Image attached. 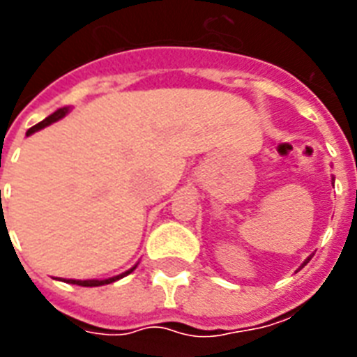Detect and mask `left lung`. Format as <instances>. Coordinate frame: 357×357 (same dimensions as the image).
Wrapping results in <instances>:
<instances>
[{"label": "left lung", "instance_id": "obj_1", "mask_svg": "<svg viewBox=\"0 0 357 357\" xmlns=\"http://www.w3.org/2000/svg\"><path fill=\"white\" fill-rule=\"evenodd\" d=\"M310 259H311V255H310V257H307V259L304 261V263H302V266H305V265H307V263H310ZM302 266H300V268H302Z\"/></svg>", "mask_w": 357, "mask_h": 357}]
</instances>
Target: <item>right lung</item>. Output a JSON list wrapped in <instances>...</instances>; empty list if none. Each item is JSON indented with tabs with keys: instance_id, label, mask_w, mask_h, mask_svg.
I'll return each instance as SVG.
<instances>
[{
	"instance_id": "1",
	"label": "right lung",
	"mask_w": 357,
	"mask_h": 357,
	"mask_svg": "<svg viewBox=\"0 0 357 357\" xmlns=\"http://www.w3.org/2000/svg\"><path fill=\"white\" fill-rule=\"evenodd\" d=\"M66 113H68V107H63V109H59V111H55L53 114H50L47 119H44L42 122H38L36 126H33V128L27 129V137L29 135H33L35 131H38V129L42 128H46V126H50V123L53 122H57V120H61L63 116H66ZM137 268V265L133 266V268H129V271L122 272V274H119V276H113V278H107V280H66L68 283H74V285H81V287H100V285H107V283H113L116 282V280H120V278L123 276H128V274H131V272Z\"/></svg>"
}]
</instances>
